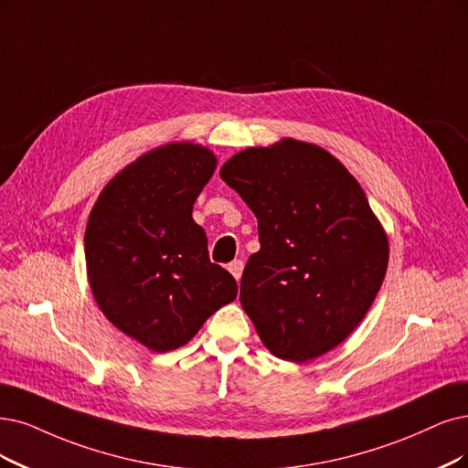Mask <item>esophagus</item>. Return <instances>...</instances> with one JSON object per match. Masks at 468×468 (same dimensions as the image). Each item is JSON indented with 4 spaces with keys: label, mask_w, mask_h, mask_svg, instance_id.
Masks as SVG:
<instances>
[{
    "label": "esophagus",
    "mask_w": 468,
    "mask_h": 468,
    "mask_svg": "<svg viewBox=\"0 0 468 468\" xmlns=\"http://www.w3.org/2000/svg\"><path fill=\"white\" fill-rule=\"evenodd\" d=\"M243 268H245L243 261H233V262L228 266V270L231 271V275H233V278H235L237 282L240 280V275H243Z\"/></svg>",
    "instance_id": "34e87169"
}]
</instances>
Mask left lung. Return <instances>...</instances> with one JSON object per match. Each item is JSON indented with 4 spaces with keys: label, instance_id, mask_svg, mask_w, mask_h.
<instances>
[{
    "label": "left lung",
    "instance_id": "8db88e82",
    "mask_svg": "<svg viewBox=\"0 0 468 468\" xmlns=\"http://www.w3.org/2000/svg\"><path fill=\"white\" fill-rule=\"evenodd\" d=\"M219 177L258 219L240 304L266 349L291 362L335 349L367 316L389 261L365 190L334 154L297 138L237 152Z\"/></svg>",
    "mask_w": 468,
    "mask_h": 468
}]
</instances>
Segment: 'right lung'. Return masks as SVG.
Masks as SVG:
<instances>
[{
    "instance_id": "obj_1",
    "label": "right lung",
    "mask_w": 468,
    "mask_h": 468,
    "mask_svg": "<svg viewBox=\"0 0 468 468\" xmlns=\"http://www.w3.org/2000/svg\"><path fill=\"white\" fill-rule=\"evenodd\" d=\"M216 165L202 144L154 148L101 188L86 223V275L98 308L154 353L183 347L237 297V282L210 262L193 219Z\"/></svg>"
}]
</instances>
